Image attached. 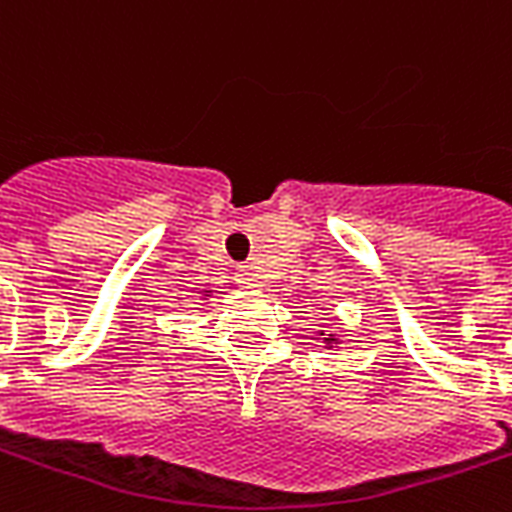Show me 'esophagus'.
Masks as SVG:
<instances>
[{"mask_svg": "<svg viewBox=\"0 0 512 512\" xmlns=\"http://www.w3.org/2000/svg\"><path fill=\"white\" fill-rule=\"evenodd\" d=\"M236 284L244 286V289H260L263 286V278L252 265H239L236 268Z\"/></svg>", "mask_w": 512, "mask_h": 512, "instance_id": "obj_1", "label": "esophagus"}]
</instances>
